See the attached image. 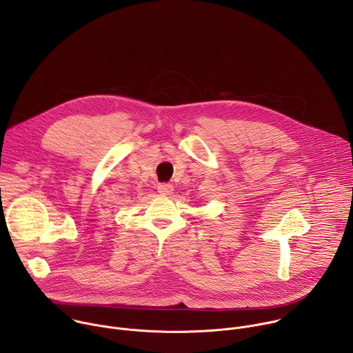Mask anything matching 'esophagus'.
Returning a JSON list of instances; mask_svg holds the SVG:
<instances>
[{
  "label": "esophagus",
  "mask_w": 353,
  "mask_h": 353,
  "mask_svg": "<svg viewBox=\"0 0 353 353\" xmlns=\"http://www.w3.org/2000/svg\"><path fill=\"white\" fill-rule=\"evenodd\" d=\"M158 192L161 195H170L173 192V185L170 184H166V183H162L158 185Z\"/></svg>",
  "instance_id": "1"
}]
</instances>
